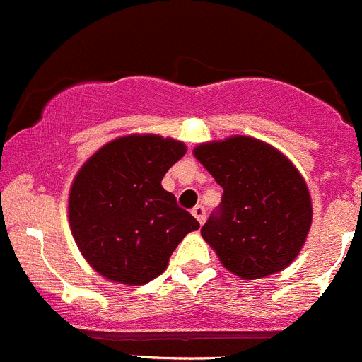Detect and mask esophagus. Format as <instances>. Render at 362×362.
<instances>
[{"label": "esophagus", "instance_id": "34e87169", "mask_svg": "<svg viewBox=\"0 0 362 362\" xmlns=\"http://www.w3.org/2000/svg\"><path fill=\"white\" fill-rule=\"evenodd\" d=\"M192 215L195 216V218H197V222L201 223H204V220H206V209H204V206H195L194 209H192Z\"/></svg>", "mask_w": 362, "mask_h": 362}]
</instances>
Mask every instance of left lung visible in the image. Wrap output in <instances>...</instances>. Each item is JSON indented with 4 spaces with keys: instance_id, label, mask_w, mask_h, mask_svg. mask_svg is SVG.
Segmentation results:
<instances>
[{
    "instance_id": "left-lung-1",
    "label": "left lung",
    "mask_w": 362,
    "mask_h": 362,
    "mask_svg": "<svg viewBox=\"0 0 362 362\" xmlns=\"http://www.w3.org/2000/svg\"><path fill=\"white\" fill-rule=\"evenodd\" d=\"M194 156L222 187L220 208L201 235L238 277H267L290 267L313 222L305 179L279 149L252 136L199 144Z\"/></svg>"
}]
</instances>
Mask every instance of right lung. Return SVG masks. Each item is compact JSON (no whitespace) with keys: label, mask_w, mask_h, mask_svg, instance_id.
<instances>
[{"label":"right lung","mask_w":362,"mask_h":362,"mask_svg":"<svg viewBox=\"0 0 362 362\" xmlns=\"http://www.w3.org/2000/svg\"><path fill=\"white\" fill-rule=\"evenodd\" d=\"M187 146L160 135L105 144L78 170L69 192V223L87 263L108 281L140 286L161 275L199 222L161 187Z\"/></svg>","instance_id":"obj_1"}]
</instances>
